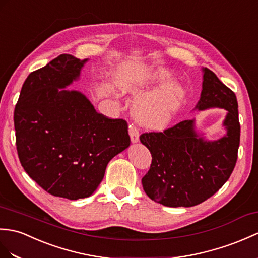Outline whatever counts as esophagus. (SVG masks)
<instances>
[{
	"label": "esophagus",
	"mask_w": 258,
	"mask_h": 258,
	"mask_svg": "<svg viewBox=\"0 0 258 258\" xmlns=\"http://www.w3.org/2000/svg\"><path fill=\"white\" fill-rule=\"evenodd\" d=\"M128 134L131 137L132 143H136L140 140V131L137 128L134 124H131L128 127Z\"/></svg>",
	"instance_id": "1"
}]
</instances>
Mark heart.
<instances>
[{
  "mask_svg": "<svg viewBox=\"0 0 258 258\" xmlns=\"http://www.w3.org/2000/svg\"><path fill=\"white\" fill-rule=\"evenodd\" d=\"M168 69H157L152 75V80L164 83L171 79ZM184 91L181 87L169 85L149 97L143 98L135 105V114L140 122L146 126L163 128L170 122L178 107L180 106Z\"/></svg>",
  "mask_w": 258,
  "mask_h": 258,
  "instance_id": "1",
  "label": "heart"
}]
</instances>
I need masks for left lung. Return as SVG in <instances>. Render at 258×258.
Segmentation results:
<instances>
[{"instance_id":"8db88e82","label":"left lung","mask_w":258,"mask_h":258,"mask_svg":"<svg viewBox=\"0 0 258 258\" xmlns=\"http://www.w3.org/2000/svg\"><path fill=\"white\" fill-rule=\"evenodd\" d=\"M237 106L235 93L213 71L203 68L201 97L196 109H225L226 135L206 141L195 131L194 119H184L164 132L140 136L152 154L151 168L142 178L144 191L152 200L166 207H194L222 187L237 160L241 134Z\"/></svg>"}]
</instances>
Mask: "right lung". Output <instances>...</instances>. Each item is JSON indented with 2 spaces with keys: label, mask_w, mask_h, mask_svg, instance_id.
I'll list each match as a JSON object with an SVG mask.
<instances>
[{
  "label": "right lung",
  "mask_w": 258,
  "mask_h": 258,
  "mask_svg": "<svg viewBox=\"0 0 258 258\" xmlns=\"http://www.w3.org/2000/svg\"><path fill=\"white\" fill-rule=\"evenodd\" d=\"M87 60L63 53L33 71L14 110L24 170L48 194L69 200L91 196L109 161L131 144L126 121L100 114L81 92L59 90L79 78Z\"/></svg>",
  "instance_id": "1"
}]
</instances>
